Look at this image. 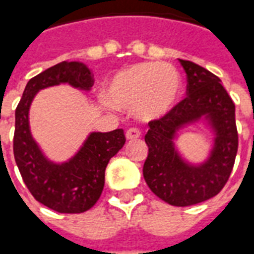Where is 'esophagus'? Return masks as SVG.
Instances as JSON below:
<instances>
[{"label":"esophagus","instance_id":"esophagus-1","mask_svg":"<svg viewBox=\"0 0 254 254\" xmlns=\"http://www.w3.org/2000/svg\"><path fill=\"white\" fill-rule=\"evenodd\" d=\"M126 137L128 139V140H132V139H137V137H140V131L137 128H128L127 129V132H126Z\"/></svg>","mask_w":254,"mask_h":254}]
</instances>
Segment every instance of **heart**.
Masks as SVG:
<instances>
[{"instance_id":"obj_1","label":"heart","mask_w":254,"mask_h":254,"mask_svg":"<svg viewBox=\"0 0 254 254\" xmlns=\"http://www.w3.org/2000/svg\"><path fill=\"white\" fill-rule=\"evenodd\" d=\"M182 88V76L174 66L143 62L115 72L103 96L111 106L133 111L143 121H158L176 106Z\"/></svg>"}]
</instances>
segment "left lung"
Wrapping results in <instances>:
<instances>
[{
  "label": "left lung",
  "instance_id": "obj_1",
  "mask_svg": "<svg viewBox=\"0 0 254 254\" xmlns=\"http://www.w3.org/2000/svg\"><path fill=\"white\" fill-rule=\"evenodd\" d=\"M180 61L187 74V96L166 117L148 123L144 140L148 156L143 176L159 198L175 207H188L213 197L223 190L235 166L239 135L235 103L219 76L190 61ZM207 119L215 143L205 162L194 166L177 152L173 140L186 125Z\"/></svg>",
  "mask_w": 254,
  "mask_h": 254
}]
</instances>
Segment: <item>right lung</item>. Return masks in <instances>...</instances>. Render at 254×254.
<instances>
[{
	"label": "right lung",
	"instance_id": "1",
	"mask_svg": "<svg viewBox=\"0 0 254 254\" xmlns=\"http://www.w3.org/2000/svg\"><path fill=\"white\" fill-rule=\"evenodd\" d=\"M61 83L87 91L94 80L86 64L67 61L31 78L15 109L13 152L23 183L37 201L60 213H82L100 197L106 167L125 145L126 136L122 128L91 132L68 162H50L31 136L29 109L39 90Z\"/></svg>",
	"mask_w": 254,
	"mask_h": 254
}]
</instances>
